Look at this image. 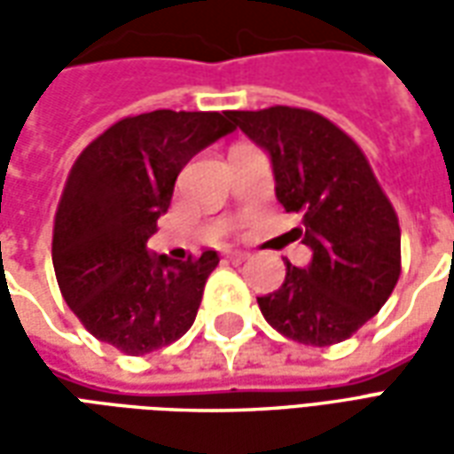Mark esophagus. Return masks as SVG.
I'll return each instance as SVG.
<instances>
[{"label":"esophagus","instance_id":"1","mask_svg":"<svg viewBox=\"0 0 454 454\" xmlns=\"http://www.w3.org/2000/svg\"><path fill=\"white\" fill-rule=\"evenodd\" d=\"M226 257L231 260V262H243V260L247 257V253L246 250H228Z\"/></svg>","mask_w":454,"mask_h":454}]
</instances>
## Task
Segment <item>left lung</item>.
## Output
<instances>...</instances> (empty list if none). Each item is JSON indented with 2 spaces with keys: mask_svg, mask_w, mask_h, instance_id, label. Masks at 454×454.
<instances>
[{
  "mask_svg": "<svg viewBox=\"0 0 454 454\" xmlns=\"http://www.w3.org/2000/svg\"><path fill=\"white\" fill-rule=\"evenodd\" d=\"M231 119L270 155L279 204L301 216L292 233L314 253L306 267L286 262L282 286L257 296L260 311L296 342H342L380 314L399 282L396 211L360 145L321 114L270 106Z\"/></svg>",
  "mask_w": 454,
  "mask_h": 454,
  "instance_id": "left-lung-1",
  "label": "left lung"
}]
</instances>
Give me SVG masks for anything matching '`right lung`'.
<instances>
[{"label": "right lung", "mask_w": 454, "mask_h": 454, "mask_svg": "<svg viewBox=\"0 0 454 454\" xmlns=\"http://www.w3.org/2000/svg\"><path fill=\"white\" fill-rule=\"evenodd\" d=\"M233 130L231 112L158 109L116 121L74 160L55 214L53 267L97 340L145 355L192 328L216 250L182 262L150 255L145 243L182 168Z\"/></svg>", "instance_id": "1"}]
</instances>
